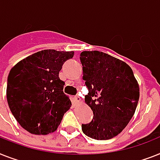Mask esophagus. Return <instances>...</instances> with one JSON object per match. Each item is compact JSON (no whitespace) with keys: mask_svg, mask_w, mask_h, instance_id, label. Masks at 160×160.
Returning <instances> with one entry per match:
<instances>
[{"mask_svg":"<svg viewBox=\"0 0 160 160\" xmlns=\"http://www.w3.org/2000/svg\"><path fill=\"white\" fill-rule=\"evenodd\" d=\"M75 100H76V102H80L81 101V98H80V96H76L75 97Z\"/></svg>","mask_w":160,"mask_h":160,"instance_id":"1","label":"esophagus"}]
</instances>
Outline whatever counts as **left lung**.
I'll return each instance as SVG.
<instances>
[{
	"instance_id": "8db88e82",
	"label": "left lung",
	"mask_w": 160,
	"mask_h": 160,
	"mask_svg": "<svg viewBox=\"0 0 160 160\" xmlns=\"http://www.w3.org/2000/svg\"><path fill=\"white\" fill-rule=\"evenodd\" d=\"M80 59L89 90L84 101L93 113L90 122L82 124V132L99 141L113 138L134 115L140 97L137 80L126 62L107 53L84 51Z\"/></svg>"
}]
</instances>
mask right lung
<instances>
[{"label":"right lung","instance_id":"obj_1","mask_svg":"<svg viewBox=\"0 0 160 160\" xmlns=\"http://www.w3.org/2000/svg\"><path fill=\"white\" fill-rule=\"evenodd\" d=\"M73 56L74 52L42 50L27 57L10 70L6 89L9 108L19 125L31 134L55 132L71 108L59 71Z\"/></svg>","mask_w":160,"mask_h":160}]
</instances>
